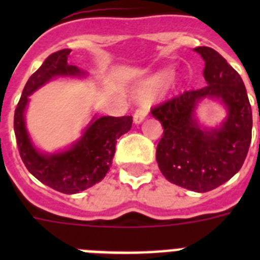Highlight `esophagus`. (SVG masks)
<instances>
[{"instance_id":"esophagus-1","label":"esophagus","mask_w":260,"mask_h":260,"mask_svg":"<svg viewBox=\"0 0 260 260\" xmlns=\"http://www.w3.org/2000/svg\"><path fill=\"white\" fill-rule=\"evenodd\" d=\"M147 113H148L147 106H140V108H138V109L135 110V113H134V121L136 122V124L142 122L143 120L146 118Z\"/></svg>"}]
</instances>
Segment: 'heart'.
<instances>
[{
    "instance_id": "1",
    "label": "heart",
    "mask_w": 260,
    "mask_h": 260,
    "mask_svg": "<svg viewBox=\"0 0 260 260\" xmlns=\"http://www.w3.org/2000/svg\"><path fill=\"white\" fill-rule=\"evenodd\" d=\"M170 78V71H162V73H159L154 77V78L150 81V87L151 89H154V87H159L162 86L163 83L167 82V79Z\"/></svg>"
}]
</instances>
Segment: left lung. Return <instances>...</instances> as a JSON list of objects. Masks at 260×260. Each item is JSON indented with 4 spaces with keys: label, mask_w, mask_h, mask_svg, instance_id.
Wrapping results in <instances>:
<instances>
[{
    "label": "left lung",
    "mask_w": 260,
    "mask_h": 260,
    "mask_svg": "<svg viewBox=\"0 0 260 260\" xmlns=\"http://www.w3.org/2000/svg\"><path fill=\"white\" fill-rule=\"evenodd\" d=\"M205 60L206 86L185 90L151 108L163 125L156 160L171 183L205 193L234 177L244 163L251 144L252 110L242 77L217 51L197 47ZM220 98L229 118L220 130L202 131L193 120V108L201 98ZM260 122V114H259Z\"/></svg>",
    "instance_id": "obj_1"
}]
</instances>
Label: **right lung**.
I'll return each mask as SVG.
<instances>
[{
	"instance_id": "add662e5",
	"label": "right lung",
	"mask_w": 260,
	"mask_h": 260,
	"mask_svg": "<svg viewBox=\"0 0 260 260\" xmlns=\"http://www.w3.org/2000/svg\"><path fill=\"white\" fill-rule=\"evenodd\" d=\"M71 50L51 54L30 75L14 110V134L22 162L34 177L44 185L64 194H74L91 187L105 177L116 152V143L132 126V116L97 118L83 134L82 139L66 152L39 154L32 147L24 125V109L28 95L56 75H79L81 70L69 66Z\"/></svg>"
}]
</instances>
